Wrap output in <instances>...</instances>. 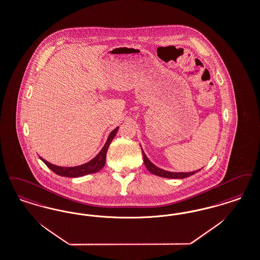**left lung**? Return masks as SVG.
<instances>
[{
    "mask_svg": "<svg viewBox=\"0 0 260 260\" xmlns=\"http://www.w3.org/2000/svg\"><path fill=\"white\" fill-rule=\"evenodd\" d=\"M142 154H143V160H144V165L147 167V169L155 174L156 176L164 177V178H170V179H183V178H187L188 176H191L193 175L194 173L198 172V171H193V172H188V173H184V172H169L167 170H164V169H160L158 167H156V166H154L149 159L148 157L146 156L145 153L142 151Z\"/></svg>",
    "mask_w": 260,
    "mask_h": 260,
    "instance_id": "1",
    "label": "left lung"
}]
</instances>
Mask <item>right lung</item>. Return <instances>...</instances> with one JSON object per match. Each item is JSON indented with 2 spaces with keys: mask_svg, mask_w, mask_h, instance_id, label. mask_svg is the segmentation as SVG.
Returning <instances> with one entry per match:
<instances>
[{
  "mask_svg": "<svg viewBox=\"0 0 260 260\" xmlns=\"http://www.w3.org/2000/svg\"><path fill=\"white\" fill-rule=\"evenodd\" d=\"M118 128H119V126H117L115 129L111 132V134L108 136V139H107L105 145L102 149V151L98 154V156H95V157H93L92 160H90L89 162H87L85 165L74 167H57V166H54L52 164L46 161L42 157H41V159L47 166V167H49L52 170L53 172H55L56 174H58L60 176L73 177V178H74V177L84 176V175H87V174L95 173V172L100 171L104 167L108 147L110 145L111 141L113 140L115 135L117 134Z\"/></svg>",
  "mask_w": 260,
  "mask_h": 260,
  "instance_id": "1",
  "label": "right lung"
}]
</instances>
